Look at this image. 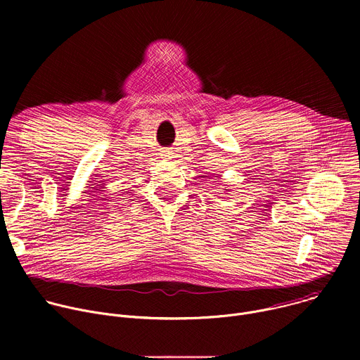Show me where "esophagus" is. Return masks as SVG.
Segmentation results:
<instances>
[{"label": "esophagus", "instance_id": "esophagus-1", "mask_svg": "<svg viewBox=\"0 0 360 360\" xmlns=\"http://www.w3.org/2000/svg\"><path fill=\"white\" fill-rule=\"evenodd\" d=\"M161 157H162L164 160H171V158H172V152H171L169 149H162V150H161Z\"/></svg>", "mask_w": 360, "mask_h": 360}]
</instances>
